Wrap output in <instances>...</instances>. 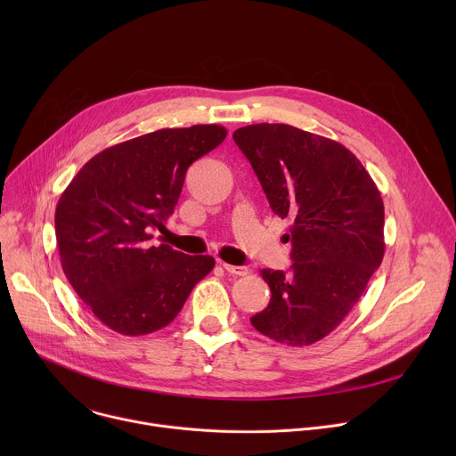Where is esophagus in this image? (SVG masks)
Returning <instances> with one entry per match:
<instances>
[{
  "instance_id": "34e87169",
  "label": "esophagus",
  "mask_w": 456,
  "mask_h": 456,
  "mask_svg": "<svg viewBox=\"0 0 456 456\" xmlns=\"http://www.w3.org/2000/svg\"><path fill=\"white\" fill-rule=\"evenodd\" d=\"M222 267L225 269V273L232 274V276H247L248 269L241 267V265H229V264H222Z\"/></svg>"
}]
</instances>
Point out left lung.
<instances>
[{"instance_id": "obj_1", "label": "left lung", "mask_w": 456, "mask_h": 456, "mask_svg": "<svg viewBox=\"0 0 456 456\" xmlns=\"http://www.w3.org/2000/svg\"><path fill=\"white\" fill-rule=\"evenodd\" d=\"M232 139L273 213L292 220L290 273L259 271L273 296L250 322L281 345H314L339 327L382 262L380 192L359 159L327 137L262 122Z\"/></svg>"}]
</instances>
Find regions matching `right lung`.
Returning a JSON list of instances; mask_svg holds the SVG:
<instances>
[{
  "mask_svg": "<svg viewBox=\"0 0 456 456\" xmlns=\"http://www.w3.org/2000/svg\"><path fill=\"white\" fill-rule=\"evenodd\" d=\"M225 137L218 124L159 129L97 153L61 194L55 238L64 276L113 332L167 327L213 271V256L150 240L151 229L166 231L187 167Z\"/></svg>",
  "mask_w": 456,
  "mask_h": 456,
  "instance_id": "obj_1",
  "label": "right lung"
}]
</instances>
